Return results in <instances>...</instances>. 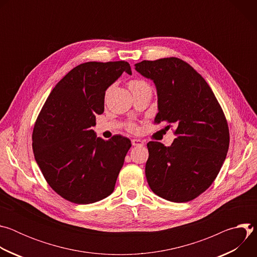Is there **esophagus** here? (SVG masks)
<instances>
[{
    "mask_svg": "<svg viewBox=\"0 0 257 257\" xmlns=\"http://www.w3.org/2000/svg\"><path fill=\"white\" fill-rule=\"evenodd\" d=\"M131 143L133 146H141V145H144V141L141 140V139H138V138H133L131 140Z\"/></svg>",
    "mask_w": 257,
    "mask_h": 257,
    "instance_id": "1",
    "label": "esophagus"
}]
</instances>
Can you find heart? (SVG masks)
<instances>
[{"label":"heart","instance_id":"b5f03b06","mask_svg":"<svg viewBox=\"0 0 257 257\" xmlns=\"http://www.w3.org/2000/svg\"><path fill=\"white\" fill-rule=\"evenodd\" d=\"M143 84H146V83H145L144 81H142V80H132V81L129 82V88L132 90V89H134L135 87L141 86V85H143ZM130 129H131L132 131H135V130H136V126H135V125H131V126H130Z\"/></svg>","mask_w":257,"mask_h":257}]
</instances>
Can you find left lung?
I'll return each mask as SVG.
<instances>
[{"label": "left lung", "instance_id": "1", "mask_svg": "<svg viewBox=\"0 0 257 257\" xmlns=\"http://www.w3.org/2000/svg\"><path fill=\"white\" fill-rule=\"evenodd\" d=\"M135 70L156 85L155 121L177 127L170 146L148 143L149 185L167 200H192L211 185L226 160L230 135L223 109L204 78L179 58L142 61Z\"/></svg>", "mask_w": 257, "mask_h": 257}]
</instances>
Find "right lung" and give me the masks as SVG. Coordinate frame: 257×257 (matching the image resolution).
<instances>
[{
    "label": "right lung",
    "instance_id": "add662e5",
    "mask_svg": "<svg viewBox=\"0 0 257 257\" xmlns=\"http://www.w3.org/2000/svg\"><path fill=\"white\" fill-rule=\"evenodd\" d=\"M126 72L127 62H86L57 83L35 122L32 149L49 185L78 204L99 201L115 189L131 141L108 140L91 129L104 109L105 90Z\"/></svg>",
    "mask_w": 257,
    "mask_h": 257
}]
</instances>
